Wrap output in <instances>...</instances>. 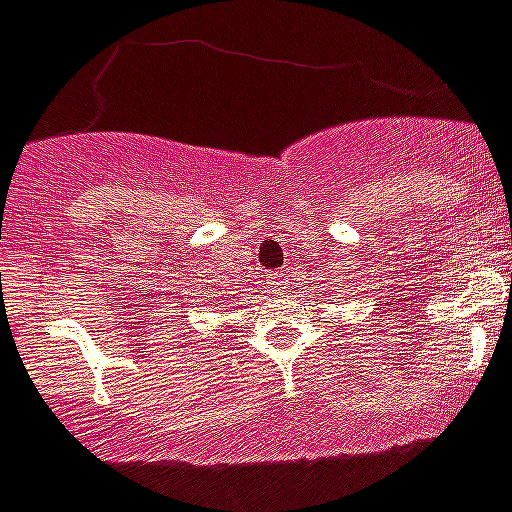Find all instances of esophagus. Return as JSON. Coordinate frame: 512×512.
<instances>
[{"label":"esophagus","mask_w":512,"mask_h":512,"mask_svg":"<svg viewBox=\"0 0 512 512\" xmlns=\"http://www.w3.org/2000/svg\"><path fill=\"white\" fill-rule=\"evenodd\" d=\"M289 284H291V281H289V274H286V271H284V274H276V276H274V289H276V291L289 289Z\"/></svg>","instance_id":"esophagus-1"}]
</instances>
